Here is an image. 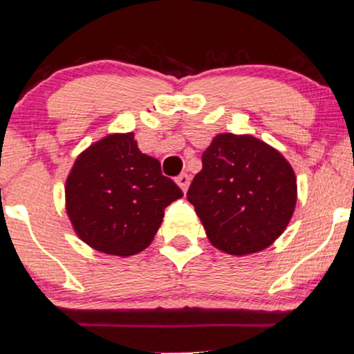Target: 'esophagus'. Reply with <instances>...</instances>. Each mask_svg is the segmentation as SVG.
Returning a JSON list of instances; mask_svg holds the SVG:
<instances>
[{
  "label": "esophagus",
  "mask_w": 354,
  "mask_h": 354,
  "mask_svg": "<svg viewBox=\"0 0 354 354\" xmlns=\"http://www.w3.org/2000/svg\"><path fill=\"white\" fill-rule=\"evenodd\" d=\"M176 183H178V186H180L183 191H187V187H189V183H191L189 174H187V173H181L180 176L176 178Z\"/></svg>",
  "instance_id": "obj_1"
}]
</instances>
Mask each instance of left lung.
<instances>
[{"label": "left lung", "mask_w": 354, "mask_h": 354, "mask_svg": "<svg viewBox=\"0 0 354 354\" xmlns=\"http://www.w3.org/2000/svg\"><path fill=\"white\" fill-rule=\"evenodd\" d=\"M296 192L293 168L279 150L252 136L225 133L202 153L187 201L216 249L246 256L285 232Z\"/></svg>", "instance_id": "obj_1"}]
</instances>
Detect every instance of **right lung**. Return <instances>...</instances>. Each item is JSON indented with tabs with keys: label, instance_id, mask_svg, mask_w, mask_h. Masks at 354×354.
<instances>
[{
	"label": "right lung",
	"instance_id": "right-lung-1",
	"mask_svg": "<svg viewBox=\"0 0 354 354\" xmlns=\"http://www.w3.org/2000/svg\"><path fill=\"white\" fill-rule=\"evenodd\" d=\"M183 192L142 153L133 133L110 134L79 155L66 180V210L97 251L134 256L152 243L165 209Z\"/></svg>",
	"mask_w": 354,
	"mask_h": 354
}]
</instances>
